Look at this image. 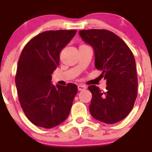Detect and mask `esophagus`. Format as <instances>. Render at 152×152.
Wrapping results in <instances>:
<instances>
[{"label":"esophagus","instance_id":"34e87169","mask_svg":"<svg viewBox=\"0 0 152 152\" xmlns=\"http://www.w3.org/2000/svg\"><path fill=\"white\" fill-rule=\"evenodd\" d=\"M86 88H87V87H86L85 85H81V84H80V85L77 86V89H78V91H84V90H85Z\"/></svg>","mask_w":152,"mask_h":152}]
</instances>
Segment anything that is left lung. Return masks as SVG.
Here are the masks:
<instances>
[{"mask_svg":"<svg viewBox=\"0 0 152 152\" xmlns=\"http://www.w3.org/2000/svg\"><path fill=\"white\" fill-rule=\"evenodd\" d=\"M79 35L94 51L95 68L107 80V91L91 85L89 106L96 120L113 124L126 118L133 108L137 97L138 78L135 60L126 42L107 29L79 31Z\"/></svg>","mask_w":152,"mask_h":152,"instance_id":"obj_1","label":"left lung"}]
</instances>
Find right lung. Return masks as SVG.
Here are the masks:
<instances>
[{
  "instance_id": "add662e5",
  "label": "right lung",
  "mask_w": 152,
  "mask_h": 152,
  "mask_svg": "<svg viewBox=\"0 0 152 152\" xmlns=\"http://www.w3.org/2000/svg\"><path fill=\"white\" fill-rule=\"evenodd\" d=\"M76 30H50L39 33L25 45L17 64L15 83L19 101L31 123L53 128L69 115L77 93L76 84H52V74L59 64L61 50Z\"/></svg>"
}]
</instances>
